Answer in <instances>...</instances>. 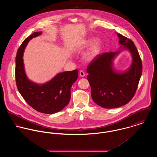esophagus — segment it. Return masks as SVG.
I'll return each mask as SVG.
<instances>
[{
	"label": "esophagus",
	"instance_id": "esophagus-1",
	"mask_svg": "<svg viewBox=\"0 0 157 157\" xmlns=\"http://www.w3.org/2000/svg\"><path fill=\"white\" fill-rule=\"evenodd\" d=\"M79 75H80V76H81V77H85V73L84 72V71H83L81 70V71H80Z\"/></svg>",
	"mask_w": 157,
	"mask_h": 157
}]
</instances>
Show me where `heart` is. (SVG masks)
I'll use <instances>...</instances> for the list:
<instances>
[{
  "mask_svg": "<svg viewBox=\"0 0 157 157\" xmlns=\"http://www.w3.org/2000/svg\"><path fill=\"white\" fill-rule=\"evenodd\" d=\"M94 41V39H88L83 41L82 44L83 46H88ZM103 47V43L100 40H97L91 45L90 49L85 55V59L86 60H92L96 57L101 52Z\"/></svg>",
  "mask_w": 157,
  "mask_h": 157,
  "instance_id": "b5f03b06",
  "label": "heart"
}]
</instances>
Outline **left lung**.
Listing matches in <instances>:
<instances>
[{"label": "left lung", "instance_id": "1", "mask_svg": "<svg viewBox=\"0 0 157 157\" xmlns=\"http://www.w3.org/2000/svg\"><path fill=\"white\" fill-rule=\"evenodd\" d=\"M121 46L117 52L98 55L87 68V76L91 88V97L98 105L108 109L117 108L128 103L134 96L142 74V62L134 42L117 33ZM123 49L132 54L133 62L124 72L116 71L113 60Z\"/></svg>", "mask_w": 157, "mask_h": 157}]
</instances>
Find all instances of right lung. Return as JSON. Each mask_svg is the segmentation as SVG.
I'll list each match as a JSON object with an SVG mask.
<instances>
[{"label": "right lung", "mask_w": 157, "mask_h": 157, "mask_svg": "<svg viewBox=\"0 0 157 157\" xmlns=\"http://www.w3.org/2000/svg\"><path fill=\"white\" fill-rule=\"evenodd\" d=\"M42 34L35 32L23 42L16 57V82L26 102L38 112L52 114L62 111L71 99V88L77 80L78 70L57 74L50 81L39 85L29 80L24 67L23 54L29 41Z\"/></svg>", "instance_id": "add662e5"}]
</instances>
